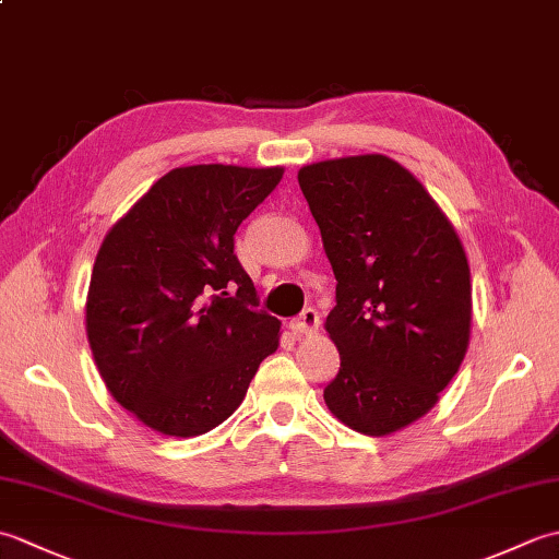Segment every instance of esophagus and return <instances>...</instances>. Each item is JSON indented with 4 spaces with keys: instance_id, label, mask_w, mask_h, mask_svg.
Wrapping results in <instances>:
<instances>
[{
    "instance_id": "1",
    "label": "esophagus",
    "mask_w": 559,
    "mask_h": 559,
    "mask_svg": "<svg viewBox=\"0 0 559 559\" xmlns=\"http://www.w3.org/2000/svg\"><path fill=\"white\" fill-rule=\"evenodd\" d=\"M319 326V312L314 310V307H305V310L290 319V329L295 336H305V334H312V331H317Z\"/></svg>"
}]
</instances>
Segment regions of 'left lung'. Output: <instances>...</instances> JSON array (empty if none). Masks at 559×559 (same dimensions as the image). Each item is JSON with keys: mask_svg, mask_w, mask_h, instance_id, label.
Listing matches in <instances>:
<instances>
[{"mask_svg": "<svg viewBox=\"0 0 559 559\" xmlns=\"http://www.w3.org/2000/svg\"><path fill=\"white\" fill-rule=\"evenodd\" d=\"M298 182L336 276L326 331L341 367L324 401L350 430L391 435L435 406L466 355V252L425 187L379 153L307 165Z\"/></svg>", "mask_w": 559, "mask_h": 559, "instance_id": "obj_1", "label": "left lung"}]
</instances>
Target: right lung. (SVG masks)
Masks as SVG:
<instances>
[{
  "label": "right lung",
  "instance_id": "obj_1",
  "mask_svg": "<svg viewBox=\"0 0 559 559\" xmlns=\"http://www.w3.org/2000/svg\"><path fill=\"white\" fill-rule=\"evenodd\" d=\"M283 168H175L105 235L86 331L122 408L173 437L204 435L240 406L281 322L235 254L240 223Z\"/></svg>",
  "mask_w": 559,
  "mask_h": 559
}]
</instances>
